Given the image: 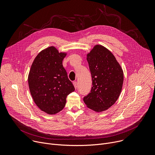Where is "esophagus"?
Returning <instances> with one entry per match:
<instances>
[{
	"instance_id": "34e87169",
	"label": "esophagus",
	"mask_w": 155,
	"mask_h": 155,
	"mask_svg": "<svg viewBox=\"0 0 155 155\" xmlns=\"http://www.w3.org/2000/svg\"><path fill=\"white\" fill-rule=\"evenodd\" d=\"M73 84H74V87H75V89H77V86H78L77 82V81H74V82H73Z\"/></svg>"
}]
</instances>
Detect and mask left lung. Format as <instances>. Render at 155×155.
Segmentation results:
<instances>
[{"mask_svg": "<svg viewBox=\"0 0 155 155\" xmlns=\"http://www.w3.org/2000/svg\"><path fill=\"white\" fill-rule=\"evenodd\" d=\"M92 77L90 93L83 97L86 106L95 112L104 111L117 101L122 90L123 72L108 49L96 45L87 54Z\"/></svg>", "mask_w": 155, "mask_h": 155, "instance_id": "1", "label": "left lung"}]
</instances>
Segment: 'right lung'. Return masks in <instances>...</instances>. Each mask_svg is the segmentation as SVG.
<instances>
[{
	"label": "right lung",
	"mask_w": 155,
	"mask_h": 155,
	"mask_svg": "<svg viewBox=\"0 0 155 155\" xmlns=\"http://www.w3.org/2000/svg\"><path fill=\"white\" fill-rule=\"evenodd\" d=\"M65 56L55 47H48L35 57L29 71L28 83L33 100L48 114H56L62 110L68 95L75 91L62 65Z\"/></svg>",
	"instance_id": "obj_1"
}]
</instances>
